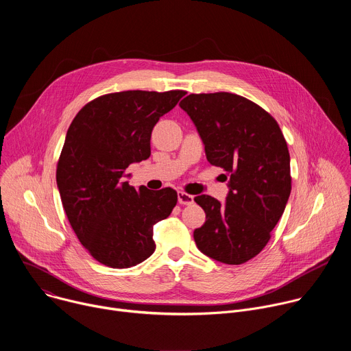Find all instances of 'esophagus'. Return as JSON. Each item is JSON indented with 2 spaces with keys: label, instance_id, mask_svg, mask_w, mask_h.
I'll list each match as a JSON object with an SVG mask.
<instances>
[{
  "label": "esophagus",
  "instance_id": "esophagus-1",
  "mask_svg": "<svg viewBox=\"0 0 351 351\" xmlns=\"http://www.w3.org/2000/svg\"><path fill=\"white\" fill-rule=\"evenodd\" d=\"M178 202L182 206H190V204L194 203V197L187 194V193H184V191H179L178 193Z\"/></svg>",
  "mask_w": 351,
  "mask_h": 351
}]
</instances>
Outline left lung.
<instances>
[{"instance_id":"obj_1","label":"left lung","mask_w":351,"mask_h":351,"mask_svg":"<svg viewBox=\"0 0 351 351\" xmlns=\"http://www.w3.org/2000/svg\"><path fill=\"white\" fill-rule=\"evenodd\" d=\"M179 106L202 137L208 162L229 173L223 203L206 194L194 198L207 219L194 230V241L215 261L243 264L267 245L287 204L286 140L267 111L237 94H190Z\"/></svg>"}]
</instances>
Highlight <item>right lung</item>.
<instances>
[{
    "instance_id": "obj_1",
    "label": "right lung",
    "mask_w": 351,
    "mask_h": 351,
    "mask_svg": "<svg viewBox=\"0 0 351 351\" xmlns=\"http://www.w3.org/2000/svg\"><path fill=\"white\" fill-rule=\"evenodd\" d=\"M186 93L130 90L98 97L72 121L57 168V186L79 241L111 268L134 267L154 253L153 226L178 202L173 189H134L130 164L152 154V132Z\"/></svg>"
}]
</instances>
